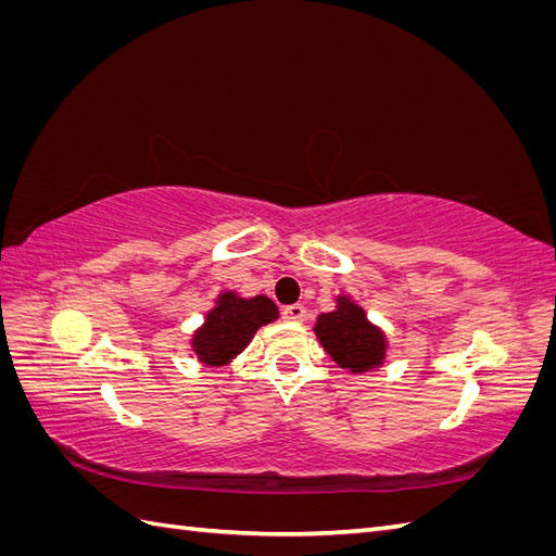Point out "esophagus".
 Returning <instances> with one entry per match:
<instances>
[{
    "mask_svg": "<svg viewBox=\"0 0 556 556\" xmlns=\"http://www.w3.org/2000/svg\"><path fill=\"white\" fill-rule=\"evenodd\" d=\"M282 317L290 319V323H301V319L306 317V308L301 304H292V306H285L282 308Z\"/></svg>",
    "mask_w": 556,
    "mask_h": 556,
    "instance_id": "1",
    "label": "esophagus"
}]
</instances>
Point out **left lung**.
<instances>
[{
    "instance_id": "left-lung-1",
    "label": "left lung",
    "mask_w": 556,
    "mask_h": 556,
    "mask_svg": "<svg viewBox=\"0 0 556 556\" xmlns=\"http://www.w3.org/2000/svg\"><path fill=\"white\" fill-rule=\"evenodd\" d=\"M315 336L327 355L350 374H366L384 362L387 339L382 329L368 323L364 308L350 296H339L331 313L317 317Z\"/></svg>"
}]
</instances>
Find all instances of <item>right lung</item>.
Returning <instances> with one entry per match:
<instances>
[{"label": "right lung", "mask_w": 556, "mask_h": 556, "mask_svg": "<svg viewBox=\"0 0 556 556\" xmlns=\"http://www.w3.org/2000/svg\"><path fill=\"white\" fill-rule=\"evenodd\" d=\"M276 317V304L264 294L243 299L237 292H223L192 336L194 355L206 366H225L248 348L260 327Z\"/></svg>", "instance_id": "right-lung-1"}]
</instances>
